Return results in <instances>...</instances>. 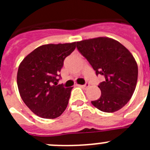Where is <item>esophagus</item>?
<instances>
[{
	"label": "esophagus",
	"instance_id": "esophagus-1",
	"mask_svg": "<svg viewBox=\"0 0 150 150\" xmlns=\"http://www.w3.org/2000/svg\"><path fill=\"white\" fill-rule=\"evenodd\" d=\"M79 86L83 88H87L88 86H89V84H88V83H86V84H85V85H79Z\"/></svg>",
	"mask_w": 150,
	"mask_h": 150
}]
</instances>
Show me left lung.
Returning a JSON list of instances; mask_svg holds the SVG:
<instances>
[{
  "label": "left lung",
  "instance_id": "8db88e82",
  "mask_svg": "<svg viewBox=\"0 0 150 150\" xmlns=\"http://www.w3.org/2000/svg\"><path fill=\"white\" fill-rule=\"evenodd\" d=\"M76 48L96 75L105 79L98 86L100 97L91 101L92 105L105 112L122 108L132 98L137 82L138 67L132 54L117 40L104 37L78 41Z\"/></svg>",
  "mask_w": 150,
  "mask_h": 150
}]
</instances>
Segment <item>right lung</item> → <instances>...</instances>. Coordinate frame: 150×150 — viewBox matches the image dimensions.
<instances>
[{
    "mask_svg": "<svg viewBox=\"0 0 150 150\" xmlns=\"http://www.w3.org/2000/svg\"><path fill=\"white\" fill-rule=\"evenodd\" d=\"M76 42L40 46L29 53L18 66L17 85L20 96L34 114L55 119L65 110L73 87L57 85L66 57Z\"/></svg>",
    "mask_w": 150,
    "mask_h": 150,
    "instance_id": "1",
    "label": "right lung"
}]
</instances>
